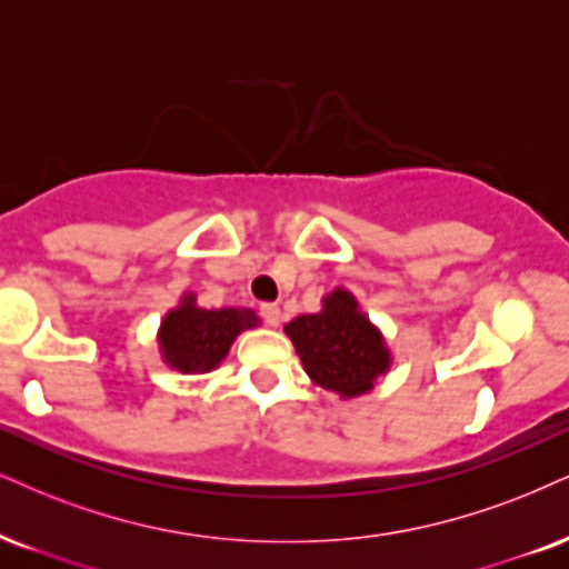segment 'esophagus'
Returning <instances> with one entry per match:
<instances>
[{"mask_svg": "<svg viewBox=\"0 0 569 569\" xmlns=\"http://www.w3.org/2000/svg\"><path fill=\"white\" fill-rule=\"evenodd\" d=\"M261 317L269 327H277L282 321V308L277 303H261Z\"/></svg>", "mask_w": 569, "mask_h": 569, "instance_id": "esophagus-1", "label": "esophagus"}]
</instances>
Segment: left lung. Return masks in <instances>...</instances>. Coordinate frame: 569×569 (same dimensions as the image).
<instances>
[{
	"instance_id": "1",
	"label": "left lung",
	"mask_w": 569,
	"mask_h": 569,
	"mask_svg": "<svg viewBox=\"0 0 569 569\" xmlns=\"http://www.w3.org/2000/svg\"><path fill=\"white\" fill-rule=\"evenodd\" d=\"M284 332L290 335L308 377L342 398L371 390L377 377L390 367L380 329L363 317L348 290L329 292L319 313L292 319Z\"/></svg>"
}]
</instances>
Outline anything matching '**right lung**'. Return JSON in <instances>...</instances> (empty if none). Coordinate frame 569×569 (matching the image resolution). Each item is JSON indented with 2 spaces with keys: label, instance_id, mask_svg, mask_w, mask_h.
Returning <instances> with one entry per match:
<instances>
[{
  "label": "right lung",
  "instance_id": "1",
  "mask_svg": "<svg viewBox=\"0 0 569 569\" xmlns=\"http://www.w3.org/2000/svg\"><path fill=\"white\" fill-rule=\"evenodd\" d=\"M258 325L250 308H221L206 311L194 306V296H187L179 308L168 311L160 325V350L171 369L210 371L227 359L231 342L242 329Z\"/></svg>",
  "mask_w": 569,
  "mask_h": 569
}]
</instances>
